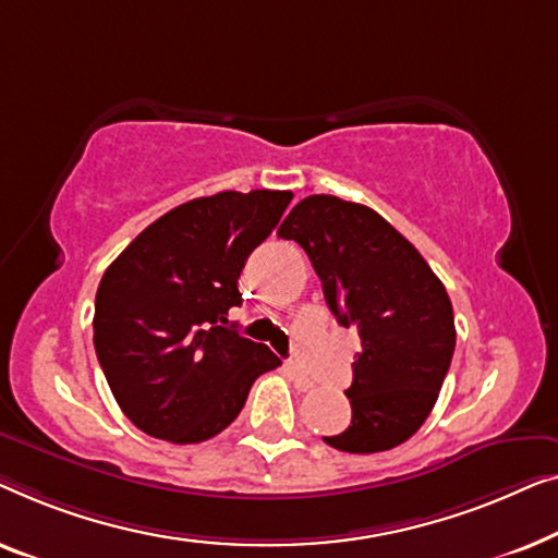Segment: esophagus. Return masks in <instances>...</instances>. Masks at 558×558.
<instances>
[{
	"mask_svg": "<svg viewBox=\"0 0 558 558\" xmlns=\"http://www.w3.org/2000/svg\"><path fill=\"white\" fill-rule=\"evenodd\" d=\"M286 368H288L290 379H293V384H295V389H301V391H308V389H313V387H316V381H313V379H311V376H308V374H305L301 366H298V364H293V361H290V364H288Z\"/></svg>",
	"mask_w": 558,
	"mask_h": 558,
	"instance_id": "34e87169",
	"label": "esophagus"
}]
</instances>
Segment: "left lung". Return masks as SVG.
<instances>
[{
    "instance_id": "left-lung-1",
    "label": "left lung",
    "mask_w": 558,
    "mask_h": 558,
    "mask_svg": "<svg viewBox=\"0 0 558 558\" xmlns=\"http://www.w3.org/2000/svg\"><path fill=\"white\" fill-rule=\"evenodd\" d=\"M278 234L305 250L328 308L361 339L347 389L351 425L326 445L359 454L402 445L433 412L452 361L442 280L381 215L331 194L298 202Z\"/></svg>"
}]
</instances>
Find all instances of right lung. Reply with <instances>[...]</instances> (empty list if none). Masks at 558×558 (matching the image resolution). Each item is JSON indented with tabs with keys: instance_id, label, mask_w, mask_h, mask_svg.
<instances>
[{
	"instance_id": "obj_1",
	"label": "right lung",
	"mask_w": 558,
	"mask_h": 558,
	"mask_svg": "<svg viewBox=\"0 0 558 558\" xmlns=\"http://www.w3.org/2000/svg\"><path fill=\"white\" fill-rule=\"evenodd\" d=\"M290 192H219L148 225L100 278L93 343L116 402L141 433L174 445L230 427L280 359L234 331L238 278L276 230Z\"/></svg>"
}]
</instances>
